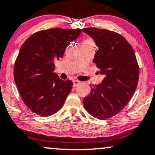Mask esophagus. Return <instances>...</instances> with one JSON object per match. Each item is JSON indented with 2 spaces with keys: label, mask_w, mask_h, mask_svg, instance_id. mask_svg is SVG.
Instances as JSON below:
<instances>
[{
  "label": "esophagus",
  "mask_w": 155,
  "mask_h": 155,
  "mask_svg": "<svg viewBox=\"0 0 155 155\" xmlns=\"http://www.w3.org/2000/svg\"><path fill=\"white\" fill-rule=\"evenodd\" d=\"M73 82H74V87L79 85V84H80V81H78V80H74V81H73Z\"/></svg>",
  "instance_id": "1"
}]
</instances>
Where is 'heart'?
<instances>
[{
  "instance_id": "1",
  "label": "heart",
  "mask_w": 155,
  "mask_h": 155,
  "mask_svg": "<svg viewBox=\"0 0 155 155\" xmlns=\"http://www.w3.org/2000/svg\"><path fill=\"white\" fill-rule=\"evenodd\" d=\"M84 43H88V44H93V42L91 41V40H85V41H84Z\"/></svg>"
}]
</instances>
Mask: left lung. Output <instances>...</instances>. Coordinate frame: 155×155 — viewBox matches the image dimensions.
Instances as JSON below:
<instances>
[{
    "label": "left lung",
    "mask_w": 155,
    "mask_h": 155,
    "mask_svg": "<svg viewBox=\"0 0 155 155\" xmlns=\"http://www.w3.org/2000/svg\"><path fill=\"white\" fill-rule=\"evenodd\" d=\"M82 31L96 42L93 62L104 76L101 84L91 85L83 104L92 116L104 120L121 111L135 93L138 64L132 47L119 34L92 27Z\"/></svg>",
    "instance_id": "obj_1"
}]
</instances>
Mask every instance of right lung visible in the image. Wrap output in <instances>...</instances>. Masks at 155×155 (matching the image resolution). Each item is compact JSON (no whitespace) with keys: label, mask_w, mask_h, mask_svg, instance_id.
I'll return each instance as SVG.
<instances>
[{"label":"right lung","mask_w":155,"mask_h":155,"mask_svg":"<svg viewBox=\"0 0 155 155\" xmlns=\"http://www.w3.org/2000/svg\"><path fill=\"white\" fill-rule=\"evenodd\" d=\"M81 29L54 28L33 34L22 45L15 61L14 78L23 102L33 113L48 117L63 106L72 89L71 80L54 72V62L64 55Z\"/></svg>","instance_id":"add662e5"}]
</instances>
